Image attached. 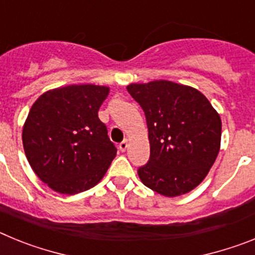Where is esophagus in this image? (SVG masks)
I'll list each match as a JSON object with an SVG mask.
<instances>
[{
	"label": "esophagus",
	"instance_id": "esophagus-1",
	"mask_svg": "<svg viewBox=\"0 0 255 255\" xmlns=\"http://www.w3.org/2000/svg\"><path fill=\"white\" fill-rule=\"evenodd\" d=\"M119 147H120L121 152H125V150L128 149V147H129V140H128V139H125V140H124V141H121Z\"/></svg>",
	"mask_w": 255,
	"mask_h": 255
}]
</instances>
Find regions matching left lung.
<instances>
[{"mask_svg": "<svg viewBox=\"0 0 255 255\" xmlns=\"http://www.w3.org/2000/svg\"><path fill=\"white\" fill-rule=\"evenodd\" d=\"M143 108L150 157L138 170L144 185L179 197L206 179L221 147V117L204 94L189 85L153 80L126 87Z\"/></svg>", "mask_w": 255, "mask_h": 255, "instance_id": "8db88e82", "label": "left lung"}]
</instances>
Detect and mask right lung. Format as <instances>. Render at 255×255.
Returning a JSON list of instances; mask_svg holds the SVG:
<instances>
[{
	"label": "right lung",
	"mask_w": 255,
	"mask_h": 255,
	"mask_svg": "<svg viewBox=\"0 0 255 255\" xmlns=\"http://www.w3.org/2000/svg\"><path fill=\"white\" fill-rule=\"evenodd\" d=\"M110 88L74 84L46 92L33 103L22 126L30 167L60 194L96 186L116 157V147L98 110Z\"/></svg>",
	"instance_id": "add662e5"
}]
</instances>
